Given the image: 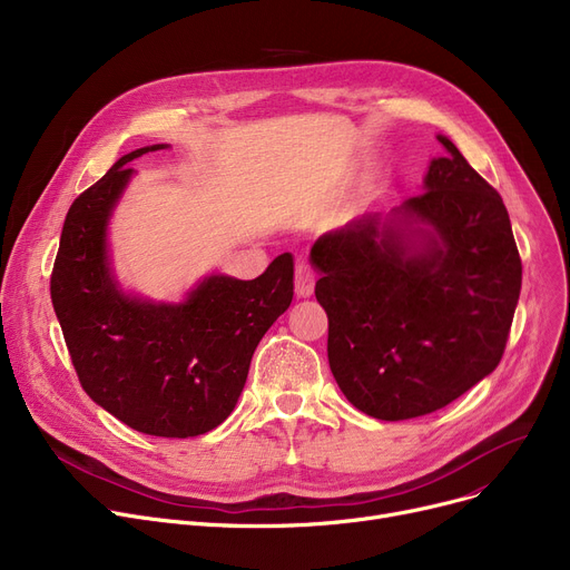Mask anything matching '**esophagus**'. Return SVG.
Masks as SVG:
<instances>
[{
  "mask_svg": "<svg viewBox=\"0 0 570 570\" xmlns=\"http://www.w3.org/2000/svg\"><path fill=\"white\" fill-rule=\"evenodd\" d=\"M314 284H316L314 269L305 263H297L295 265V295L297 297H309L314 293Z\"/></svg>",
  "mask_w": 570,
  "mask_h": 570,
  "instance_id": "obj_1",
  "label": "esophagus"
}]
</instances>
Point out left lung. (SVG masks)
Returning a JSON list of instances; mask_svg holds the SVG:
<instances>
[{
    "label": "left lung",
    "mask_w": 570,
    "mask_h": 570,
    "mask_svg": "<svg viewBox=\"0 0 570 570\" xmlns=\"http://www.w3.org/2000/svg\"><path fill=\"white\" fill-rule=\"evenodd\" d=\"M385 219L321 235L312 265L327 361L346 400L379 421L451 404L499 365L522 288L508 209L460 149Z\"/></svg>",
    "instance_id": "8db88e82"
}]
</instances>
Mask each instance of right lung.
<instances>
[{"label":"right lung","instance_id":"obj_1","mask_svg":"<svg viewBox=\"0 0 570 570\" xmlns=\"http://www.w3.org/2000/svg\"><path fill=\"white\" fill-rule=\"evenodd\" d=\"M166 145L140 147L85 189L65 219L50 297L82 391L136 432L198 436L222 425L243 393L252 355L293 301V256L256 279H203L185 303L155 305L117 288L106 226L134 168Z\"/></svg>","mask_w":570,"mask_h":570}]
</instances>
